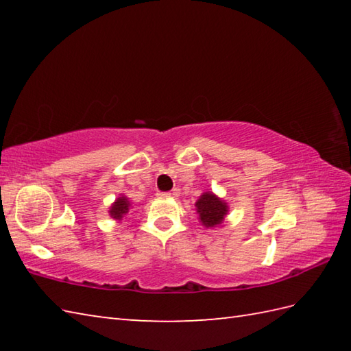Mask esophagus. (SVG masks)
I'll list each match as a JSON object with an SVG mask.
<instances>
[{
	"mask_svg": "<svg viewBox=\"0 0 351 351\" xmlns=\"http://www.w3.org/2000/svg\"><path fill=\"white\" fill-rule=\"evenodd\" d=\"M156 196H158V197H170L171 193L170 191H158V193H156Z\"/></svg>",
	"mask_w": 351,
	"mask_h": 351,
	"instance_id": "1",
	"label": "esophagus"
}]
</instances>
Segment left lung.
Instances as JSON below:
<instances>
[{
    "instance_id": "left-lung-1",
    "label": "left lung",
    "mask_w": 351,
    "mask_h": 351,
    "mask_svg": "<svg viewBox=\"0 0 351 351\" xmlns=\"http://www.w3.org/2000/svg\"><path fill=\"white\" fill-rule=\"evenodd\" d=\"M196 206L200 220H202L206 228H214L215 225H220L228 213L226 204L221 202L219 197H215L211 193H205V195L200 196V199L196 202Z\"/></svg>"
}]
</instances>
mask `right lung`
I'll return each instance as SVG.
<instances>
[{
	"label": "right lung",
	"mask_w": 351,
	"mask_h": 351,
	"mask_svg": "<svg viewBox=\"0 0 351 351\" xmlns=\"http://www.w3.org/2000/svg\"><path fill=\"white\" fill-rule=\"evenodd\" d=\"M128 210H130V200L122 196V197H119L113 204V206L110 208V214L113 219L121 220L122 215L128 213Z\"/></svg>",
	"instance_id": "right-lung-1"
}]
</instances>
